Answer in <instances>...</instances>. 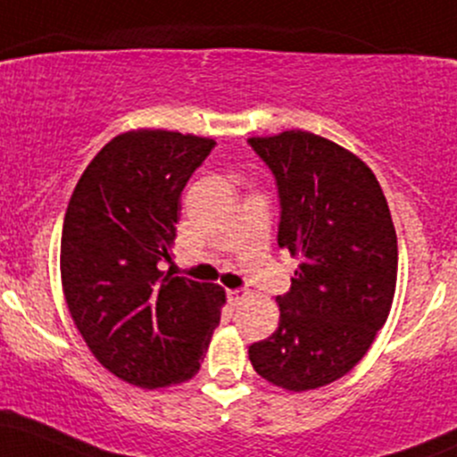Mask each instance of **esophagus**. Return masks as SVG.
I'll list each match as a JSON object with an SVG mask.
<instances>
[{"label": "esophagus", "mask_w": 457, "mask_h": 457, "mask_svg": "<svg viewBox=\"0 0 457 457\" xmlns=\"http://www.w3.org/2000/svg\"><path fill=\"white\" fill-rule=\"evenodd\" d=\"M243 297H245L243 290H228V302L232 305H238L240 299H243Z\"/></svg>", "instance_id": "1"}]
</instances>
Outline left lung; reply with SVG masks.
<instances>
[{
  "instance_id": "obj_1",
  "label": "left lung",
  "mask_w": 457,
  "mask_h": 457,
  "mask_svg": "<svg viewBox=\"0 0 457 457\" xmlns=\"http://www.w3.org/2000/svg\"><path fill=\"white\" fill-rule=\"evenodd\" d=\"M249 145L278 182V245L299 260L275 299L278 329L249 347V360L267 382L303 393L347 375L384 328L397 234L378 178L349 149L302 129Z\"/></svg>"
}]
</instances>
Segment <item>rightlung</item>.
<instances>
[{"instance_id":"right-lung-1","label":"right lung","mask_w":457,"mask_h":457,"mask_svg":"<svg viewBox=\"0 0 457 457\" xmlns=\"http://www.w3.org/2000/svg\"><path fill=\"white\" fill-rule=\"evenodd\" d=\"M212 138L132 129L90 160L69 202L60 278L90 353L123 382L167 388L193 378L220 320L225 290L160 270L179 195Z\"/></svg>"}]
</instances>
